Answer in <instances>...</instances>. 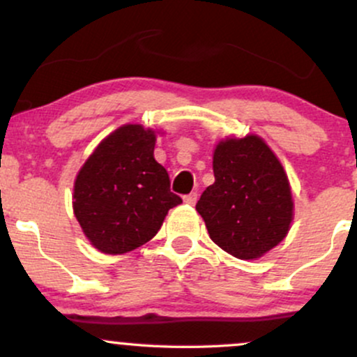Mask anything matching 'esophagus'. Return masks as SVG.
I'll use <instances>...</instances> for the list:
<instances>
[{
  "mask_svg": "<svg viewBox=\"0 0 357 357\" xmlns=\"http://www.w3.org/2000/svg\"><path fill=\"white\" fill-rule=\"evenodd\" d=\"M196 199H198V192H195V191L190 192V195L184 196V203H186V204H191V206H192V204L196 203Z\"/></svg>",
  "mask_w": 357,
  "mask_h": 357,
  "instance_id": "esophagus-1",
  "label": "esophagus"
}]
</instances>
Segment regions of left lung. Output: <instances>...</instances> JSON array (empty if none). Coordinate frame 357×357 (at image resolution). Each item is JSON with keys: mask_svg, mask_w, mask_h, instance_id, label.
I'll use <instances>...</instances> for the list:
<instances>
[{"mask_svg": "<svg viewBox=\"0 0 357 357\" xmlns=\"http://www.w3.org/2000/svg\"><path fill=\"white\" fill-rule=\"evenodd\" d=\"M215 183L196 210L210 238L241 260H253L285 238L292 221V192L275 154L257 136L227 139L213 154Z\"/></svg>", "mask_w": 357, "mask_h": 357, "instance_id": "8db88e82", "label": "left lung"}]
</instances>
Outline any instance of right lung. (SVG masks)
Returning <instances> with one entry per match:
<instances>
[{
	"label": "right lung",
	"mask_w": 357,
	"mask_h": 357,
	"mask_svg": "<svg viewBox=\"0 0 357 357\" xmlns=\"http://www.w3.org/2000/svg\"><path fill=\"white\" fill-rule=\"evenodd\" d=\"M155 136L137 124L119 127L97 146L77 176L73 211L85 236L109 255L136 250L183 199L154 159Z\"/></svg>",
	"instance_id": "add662e5"
}]
</instances>
